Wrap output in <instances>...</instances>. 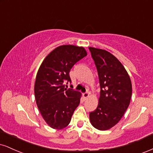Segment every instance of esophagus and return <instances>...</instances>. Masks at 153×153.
I'll return each instance as SVG.
<instances>
[{"label": "esophagus", "mask_w": 153, "mask_h": 153, "mask_svg": "<svg viewBox=\"0 0 153 153\" xmlns=\"http://www.w3.org/2000/svg\"><path fill=\"white\" fill-rule=\"evenodd\" d=\"M83 97H84V99H86V98L89 97V94H88V92H85V93L83 94Z\"/></svg>", "instance_id": "34e87169"}]
</instances>
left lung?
<instances>
[{
  "mask_svg": "<svg viewBox=\"0 0 153 153\" xmlns=\"http://www.w3.org/2000/svg\"><path fill=\"white\" fill-rule=\"evenodd\" d=\"M98 71L100 97L97 109L89 114L91 125L100 131L111 128L130 104L132 84L127 71L108 51L88 48Z\"/></svg>",
  "mask_w": 153,
  "mask_h": 153,
  "instance_id": "1",
  "label": "left lung"
}]
</instances>
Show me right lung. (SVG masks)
Instances as JSON below:
<instances>
[{"label":"right lung","instance_id":"obj_1","mask_svg":"<svg viewBox=\"0 0 153 153\" xmlns=\"http://www.w3.org/2000/svg\"><path fill=\"white\" fill-rule=\"evenodd\" d=\"M86 55L82 47L62 45L52 50L39 68L34 88L35 100L42 118L52 128L67 127L79 104L81 93L67 89L65 82L71 83V69Z\"/></svg>","mask_w":153,"mask_h":153}]
</instances>
